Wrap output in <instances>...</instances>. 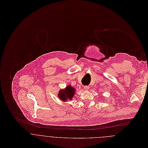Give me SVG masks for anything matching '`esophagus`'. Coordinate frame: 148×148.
Masks as SVG:
<instances>
[{"label":"esophagus","instance_id":"34e87169","mask_svg":"<svg viewBox=\"0 0 148 148\" xmlns=\"http://www.w3.org/2000/svg\"><path fill=\"white\" fill-rule=\"evenodd\" d=\"M85 90H88L89 89V86H85L84 87Z\"/></svg>","mask_w":148,"mask_h":148}]
</instances>
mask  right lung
Masks as SVG:
<instances>
[{
	"label": "right lung",
	"instance_id": "obj_1",
	"mask_svg": "<svg viewBox=\"0 0 148 148\" xmlns=\"http://www.w3.org/2000/svg\"><path fill=\"white\" fill-rule=\"evenodd\" d=\"M76 92L75 88L72 86L71 85H67L64 89H61L58 94L59 99L63 102L67 101V100H72V98Z\"/></svg>",
	"mask_w": 148,
	"mask_h": 148
}]
</instances>
